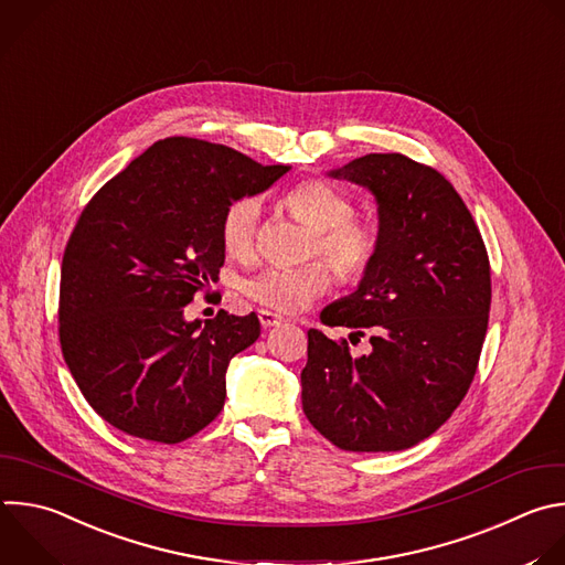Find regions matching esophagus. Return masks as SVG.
Instances as JSON below:
<instances>
[{
  "mask_svg": "<svg viewBox=\"0 0 565 565\" xmlns=\"http://www.w3.org/2000/svg\"><path fill=\"white\" fill-rule=\"evenodd\" d=\"M259 321H262V326H264V328H273V326H279V323H284L286 319H284L281 315H275V312H270V310H259Z\"/></svg>",
  "mask_w": 565,
  "mask_h": 565,
  "instance_id": "obj_1",
  "label": "esophagus"
}]
</instances>
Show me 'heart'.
Returning <instances> with one entry per match:
<instances>
[{"label":"heart","instance_id":"1","mask_svg":"<svg viewBox=\"0 0 565 565\" xmlns=\"http://www.w3.org/2000/svg\"><path fill=\"white\" fill-rule=\"evenodd\" d=\"M288 213L312 228L308 257L323 255L343 279L363 277L382 248L380 231L354 220L352 200L323 179H303L284 198ZM262 220V198L239 195L222 215L220 237L231 257L248 259L257 250ZM323 262H308L292 268L270 266L242 281L244 295L262 308L275 312H299L332 284V273Z\"/></svg>","mask_w":565,"mask_h":565}]
</instances>
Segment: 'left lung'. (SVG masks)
<instances>
[{
	"label": "left lung",
	"instance_id": "8db88e82",
	"mask_svg": "<svg viewBox=\"0 0 565 565\" xmlns=\"http://www.w3.org/2000/svg\"><path fill=\"white\" fill-rule=\"evenodd\" d=\"M374 195L382 248L356 290L321 310L372 352L308 330L301 404L337 448L395 452L430 437L466 397L490 312V262L452 183L399 152H370L330 170Z\"/></svg>",
	"mask_w": 565,
	"mask_h": 565
}]
</instances>
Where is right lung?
Listing matches in <instances>:
<instances>
[{"mask_svg": "<svg viewBox=\"0 0 565 565\" xmlns=\"http://www.w3.org/2000/svg\"><path fill=\"white\" fill-rule=\"evenodd\" d=\"M290 170L193 137L152 143L106 181L64 250L60 343L82 395L117 430L179 444L224 408L226 367L257 341L255 312L185 321L217 281L224 209Z\"/></svg>", "mask_w": 565, "mask_h": 565, "instance_id": "add662e5", "label": "right lung"}]
</instances>
